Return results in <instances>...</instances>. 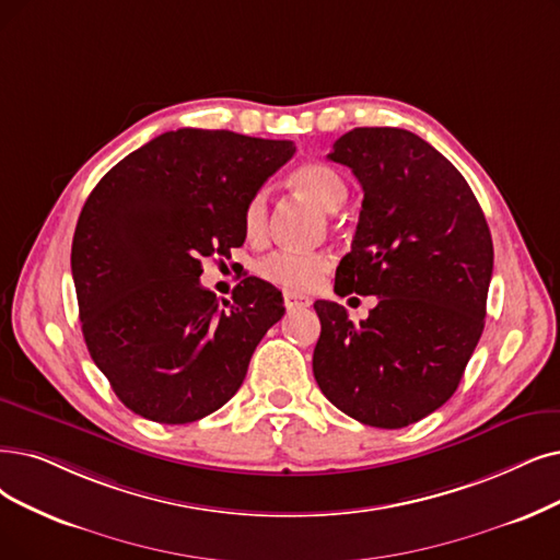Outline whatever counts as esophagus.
Segmentation results:
<instances>
[{
  "label": "esophagus",
  "instance_id": "esophagus-1",
  "mask_svg": "<svg viewBox=\"0 0 560 560\" xmlns=\"http://www.w3.org/2000/svg\"><path fill=\"white\" fill-rule=\"evenodd\" d=\"M282 299H284V307H287V310H294V307H310V305H312V299H310V296L294 294V292H284V294H282Z\"/></svg>",
  "mask_w": 560,
  "mask_h": 560
}]
</instances>
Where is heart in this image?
Segmentation results:
<instances>
[{
	"label": "heart",
	"instance_id": "obj_1",
	"mask_svg": "<svg viewBox=\"0 0 560 560\" xmlns=\"http://www.w3.org/2000/svg\"><path fill=\"white\" fill-rule=\"evenodd\" d=\"M289 184L326 213L338 211L349 192L345 178L332 167L322 163L301 165L289 176ZM266 225L268 192L257 190L243 209V232L250 241H259L266 234ZM328 266L330 259L324 253L276 250L257 264V273L268 282L289 289V292H303V289H310L319 282Z\"/></svg>",
	"mask_w": 560,
	"mask_h": 560
}]
</instances>
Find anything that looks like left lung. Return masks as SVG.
Segmentation results:
<instances>
[{"label": "left lung", "instance_id": "obj_1", "mask_svg": "<svg viewBox=\"0 0 560 560\" xmlns=\"http://www.w3.org/2000/svg\"><path fill=\"white\" fill-rule=\"evenodd\" d=\"M328 159L365 192L335 292L378 303L361 324L338 303H315L312 372L347 416L399 430L457 390L485 328L494 245L466 178L413 132L353 128Z\"/></svg>", "mask_w": 560, "mask_h": 560}]
</instances>
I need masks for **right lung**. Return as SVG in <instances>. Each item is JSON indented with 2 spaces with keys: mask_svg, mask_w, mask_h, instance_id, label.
Returning <instances> with one entry per match:
<instances>
[{
  "mask_svg": "<svg viewBox=\"0 0 560 560\" xmlns=\"http://www.w3.org/2000/svg\"><path fill=\"white\" fill-rule=\"evenodd\" d=\"M294 142L178 128L132 151L86 197L71 268L82 335L124 405L186 424L241 388L282 294L245 278L232 301L199 284L202 259L245 241L243 209Z\"/></svg>",
  "mask_w": 560,
  "mask_h": 560,
  "instance_id": "add662e5",
  "label": "right lung"
}]
</instances>
